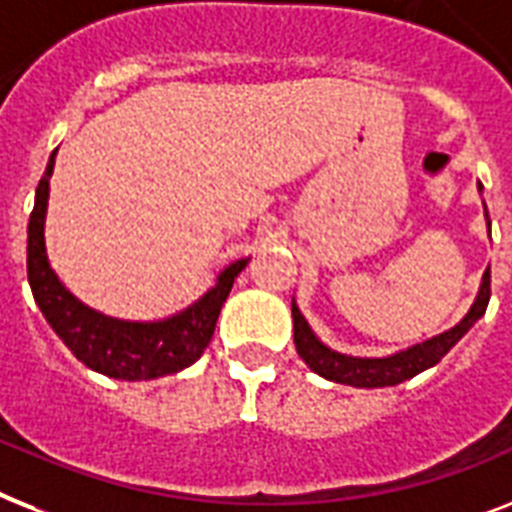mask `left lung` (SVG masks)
Instances as JSON below:
<instances>
[{"instance_id": "1", "label": "left lung", "mask_w": 512, "mask_h": 512, "mask_svg": "<svg viewBox=\"0 0 512 512\" xmlns=\"http://www.w3.org/2000/svg\"><path fill=\"white\" fill-rule=\"evenodd\" d=\"M481 189H484V186L479 184V191ZM484 218L486 228L492 226V223H489V213H486V205ZM489 297H492V273L486 268L484 276H481L479 294L473 299L471 310H468L455 326L442 331V334L431 336L426 342L413 344V347H407V350L392 352V355L384 357H355L326 347V344L315 336V331L310 328V323L305 321L302 310H299L297 302L292 299L294 347H297V355L307 363V368L313 373H318V376L328 378V381H336V384L347 386H360V389L397 386L402 384V381H407V378L423 373L426 368H434V365L439 363V360H442V357L447 355L468 331H471L473 323L479 321L481 315L486 313Z\"/></svg>"}]
</instances>
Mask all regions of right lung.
Instances as JSON below:
<instances>
[{
	"label": "right lung",
	"mask_w": 512,
	"mask_h": 512,
	"mask_svg": "<svg viewBox=\"0 0 512 512\" xmlns=\"http://www.w3.org/2000/svg\"><path fill=\"white\" fill-rule=\"evenodd\" d=\"M54 157L57 149L49 155L47 170L36 186L26 247L28 284L54 334L60 336L65 347L86 368L120 381H149V378L184 371L191 363H197L213 339L220 307L226 302L236 276L247 268L249 257L226 265L218 273L213 289H207L197 302L160 321H123L99 313L70 292L49 265L44 226H47Z\"/></svg>",
	"instance_id": "1"
}]
</instances>
